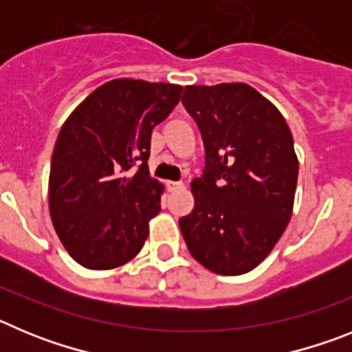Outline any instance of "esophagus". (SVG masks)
Segmentation results:
<instances>
[{
    "label": "esophagus",
    "instance_id": "1",
    "mask_svg": "<svg viewBox=\"0 0 352 352\" xmlns=\"http://www.w3.org/2000/svg\"><path fill=\"white\" fill-rule=\"evenodd\" d=\"M167 190L169 192H174L178 190V188H183V183L182 182H167Z\"/></svg>",
    "mask_w": 352,
    "mask_h": 352
}]
</instances>
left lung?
Wrapping results in <instances>:
<instances>
[{"label": "left lung", "mask_w": 352, "mask_h": 352, "mask_svg": "<svg viewBox=\"0 0 352 352\" xmlns=\"http://www.w3.org/2000/svg\"><path fill=\"white\" fill-rule=\"evenodd\" d=\"M182 102L204 142L195 204L179 219L192 257L219 275L266 259L292 214L298 158L278 109L243 82L185 86Z\"/></svg>", "instance_id": "8db88e82"}]
</instances>
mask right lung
Listing matches in <instances>:
<instances>
[{"mask_svg": "<svg viewBox=\"0 0 352 352\" xmlns=\"http://www.w3.org/2000/svg\"><path fill=\"white\" fill-rule=\"evenodd\" d=\"M182 89L109 80L61 126L51 160L49 210L61 243L84 268H118L141 252L164 192L149 176L151 132L178 104Z\"/></svg>", "mask_w": 352, "mask_h": 352, "instance_id": "1", "label": "right lung"}]
</instances>
